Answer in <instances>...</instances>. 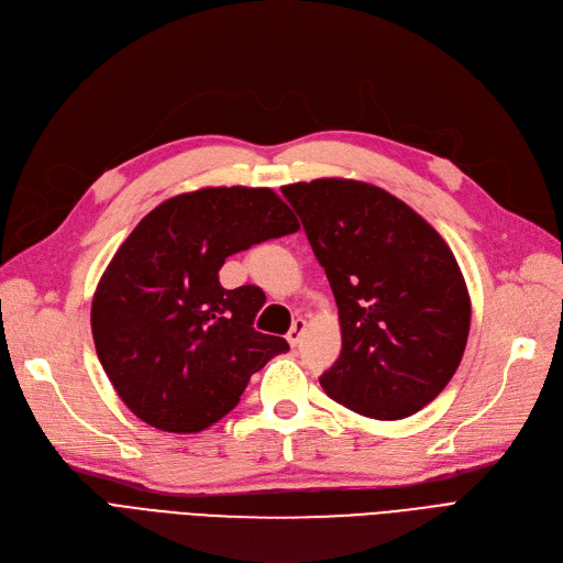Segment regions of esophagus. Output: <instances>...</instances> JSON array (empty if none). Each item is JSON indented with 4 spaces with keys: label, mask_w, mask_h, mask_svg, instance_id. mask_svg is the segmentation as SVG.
<instances>
[{
    "label": "esophagus",
    "mask_w": 563,
    "mask_h": 563,
    "mask_svg": "<svg viewBox=\"0 0 563 563\" xmlns=\"http://www.w3.org/2000/svg\"><path fill=\"white\" fill-rule=\"evenodd\" d=\"M303 331H306V320H301V317H297L295 324H291V329H289V333H287V342H289L291 347L299 345Z\"/></svg>",
    "instance_id": "34e87169"
}]
</instances>
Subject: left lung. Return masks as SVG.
Returning <instances> with one entry per match:
<instances>
[{
  "mask_svg": "<svg viewBox=\"0 0 563 563\" xmlns=\"http://www.w3.org/2000/svg\"><path fill=\"white\" fill-rule=\"evenodd\" d=\"M280 190L338 303L342 350L320 377L327 396L379 421L411 417L446 388L470 335V291L446 241L373 184Z\"/></svg>",
  "mask_w": 563,
  "mask_h": 563,
  "instance_id": "left-lung-1",
  "label": "left lung"
}]
</instances>
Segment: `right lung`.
I'll return each instance as SVG.
<instances>
[{
	"label": "right lung",
	"mask_w": 563,
	"mask_h": 563,
	"mask_svg": "<svg viewBox=\"0 0 563 563\" xmlns=\"http://www.w3.org/2000/svg\"><path fill=\"white\" fill-rule=\"evenodd\" d=\"M299 230L272 188L218 186L146 213L108 264L91 301L99 361L137 419L200 432L230 413L253 373L289 350L255 331L262 289H225V260Z\"/></svg>",
	"instance_id": "obj_1"
}]
</instances>
